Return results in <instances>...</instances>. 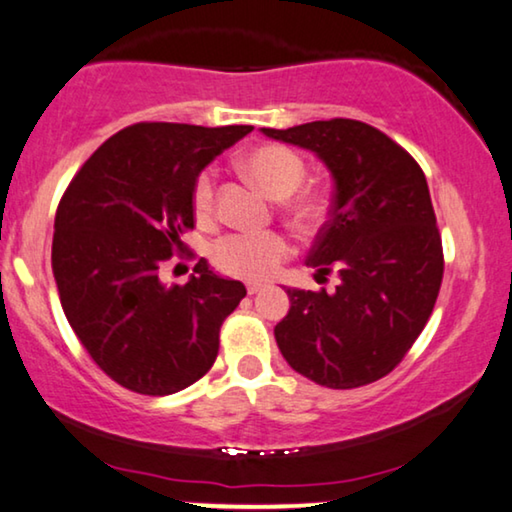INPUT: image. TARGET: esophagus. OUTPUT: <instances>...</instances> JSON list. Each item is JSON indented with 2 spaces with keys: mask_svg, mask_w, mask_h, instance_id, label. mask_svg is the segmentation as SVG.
Segmentation results:
<instances>
[{
  "mask_svg": "<svg viewBox=\"0 0 512 512\" xmlns=\"http://www.w3.org/2000/svg\"><path fill=\"white\" fill-rule=\"evenodd\" d=\"M246 289H248V294L253 296V294H259V292H262L264 285H257V282H250V285H248Z\"/></svg>",
  "mask_w": 512,
  "mask_h": 512,
  "instance_id": "34e87169",
  "label": "esophagus"
}]
</instances>
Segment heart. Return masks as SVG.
<instances>
[{"label": "heart", "instance_id": "heart-1", "mask_svg": "<svg viewBox=\"0 0 512 512\" xmlns=\"http://www.w3.org/2000/svg\"><path fill=\"white\" fill-rule=\"evenodd\" d=\"M241 167L273 197L292 195L305 177L303 158L282 144H262L246 151L241 156ZM193 207L200 220H209L216 211V188H213L211 172H202L195 179ZM292 207L299 218H310L317 209L310 197H299ZM289 255H292V246L280 232H236L223 236L213 246V264L227 276L243 280L271 278Z\"/></svg>", "mask_w": 512, "mask_h": 512}]
</instances>
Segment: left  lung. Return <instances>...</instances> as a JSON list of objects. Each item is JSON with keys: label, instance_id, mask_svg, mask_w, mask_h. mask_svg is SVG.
Here are the masks:
<instances>
[{"label": "left lung", "instance_id": "1", "mask_svg": "<svg viewBox=\"0 0 512 512\" xmlns=\"http://www.w3.org/2000/svg\"><path fill=\"white\" fill-rule=\"evenodd\" d=\"M262 133L312 151L333 177L329 220L305 264L317 278L335 271L340 285L287 289L292 305L273 329L280 352L319 386L372 384L421 335L444 278L425 174L400 144L356 119Z\"/></svg>", "mask_w": 512, "mask_h": 512}]
</instances>
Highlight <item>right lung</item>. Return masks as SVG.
<instances>
[{"label":"right lung","mask_w":512,"mask_h":512,"mask_svg":"<svg viewBox=\"0 0 512 512\" xmlns=\"http://www.w3.org/2000/svg\"><path fill=\"white\" fill-rule=\"evenodd\" d=\"M250 131L133 124L89 156L61 197L52 236L61 308L98 368L128 391L172 395L216 361L243 282L216 276L204 257L186 285H165L160 271L195 227V179Z\"/></svg>","instance_id":"add662e5"}]
</instances>
